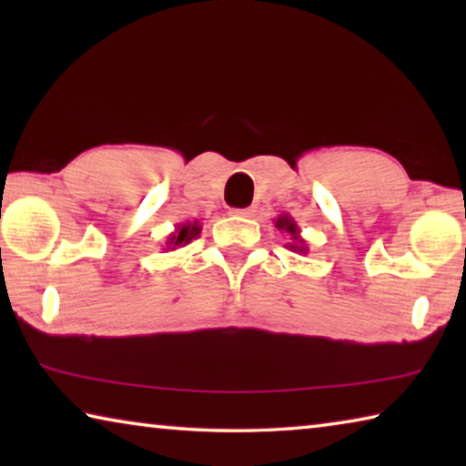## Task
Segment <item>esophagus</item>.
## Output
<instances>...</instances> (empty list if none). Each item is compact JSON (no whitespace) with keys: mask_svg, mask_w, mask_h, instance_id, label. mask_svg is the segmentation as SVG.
<instances>
[{"mask_svg":"<svg viewBox=\"0 0 466 466\" xmlns=\"http://www.w3.org/2000/svg\"><path fill=\"white\" fill-rule=\"evenodd\" d=\"M234 216H240V218H255L257 216V209L255 208H244V209H232Z\"/></svg>","mask_w":466,"mask_h":466,"instance_id":"1","label":"esophagus"}]
</instances>
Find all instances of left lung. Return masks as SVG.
<instances>
[{"label":"left lung","instance_id":"8db88e82","mask_svg":"<svg viewBox=\"0 0 466 466\" xmlns=\"http://www.w3.org/2000/svg\"><path fill=\"white\" fill-rule=\"evenodd\" d=\"M275 228H278L279 232H288L289 242L286 244V248H289L291 252H298V255H306V252H309V242L299 236L296 219L289 214H281L279 218H275Z\"/></svg>","mask_w":466,"mask_h":466}]
</instances>
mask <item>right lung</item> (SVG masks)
Here are the masks:
<instances>
[{
  "mask_svg": "<svg viewBox=\"0 0 466 466\" xmlns=\"http://www.w3.org/2000/svg\"><path fill=\"white\" fill-rule=\"evenodd\" d=\"M201 234V224L199 219H187V222H180L175 226V232L167 236V242H164V250H177L180 247H187L188 242L195 240L197 236Z\"/></svg>",
  "mask_w": 466,
  "mask_h": 466,
  "instance_id": "1",
  "label": "right lung"
}]
</instances>
